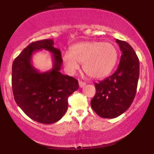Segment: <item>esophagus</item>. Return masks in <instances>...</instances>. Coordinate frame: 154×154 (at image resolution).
Listing matches in <instances>:
<instances>
[{
    "mask_svg": "<svg viewBox=\"0 0 154 154\" xmlns=\"http://www.w3.org/2000/svg\"><path fill=\"white\" fill-rule=\"evenodd\" d=\"M79 85L80 88H83L85 85H86V82H82V81H79Z\"/></svg>",
    "mask_w": 154,
    "mask_h": 154,
    "instance_id": "obj_1",
    "label": "esophagus"
}]
</instances>
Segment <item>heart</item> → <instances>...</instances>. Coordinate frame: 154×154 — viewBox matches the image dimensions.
Listing matches in <instances>:
<instances>
[{
  "instance_id": "heart-1",
  "label": "heart",
  "mask_w": 154,
  "mask_h": 154,
  "mask_svg": "<svg viewBox=\"0 0 154 154\" xmlns=\"http://www.w3.org/2000/svg\"><path fill=\"white\" fill-rule=\"evenodd\" d=\"M117 57V49L112 43L87 41L74 45L71 52L63 53L62 59L66 71L71 75L79 69V63H83V69L88 75L100 79L112 71Z\"/></svg>"
}]
</instances>
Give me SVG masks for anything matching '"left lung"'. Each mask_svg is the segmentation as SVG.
<instances>
[{
    "mask_svg": "<svg viewBox=\"0 0 154 154\" xmlns=\"http://www.w3.org/2000/svg\"><path fill=\"white\" fill-rule=\"evenodd\" d=\"M122 51L115 72L98 83H95V96L91 105L100 117L116 118L130 106L137 91L140 74L139 59L131 45L116 39Z\"/></svg>",
    "mask_w": 154,
    "mask_h": 154,
    "instance_id": "1",
    "label": "left lung"
}]
</instances>
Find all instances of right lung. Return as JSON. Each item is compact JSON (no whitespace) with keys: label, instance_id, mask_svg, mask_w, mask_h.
<instances>
[{"label":"right lung","instance_id":"right-lung-1","mask_svg":"<svg viewBox=\"0 0 154 154\" xmlns=\"http://www.w3.org/2000/svg\"><path fill=\"white\" fill-rule=\"evenodd\" d=\"M51 39L33 42L27 45L12 64V90L17 105L32 119L53 124L62 118L68 108V98L79 88L78 81L63 75L61 51L54 47ZM52 54V70L40 72L31 64V56L40 50Z\"/></svg>","mask_w":154,"mask_h":154}]
</instances>
